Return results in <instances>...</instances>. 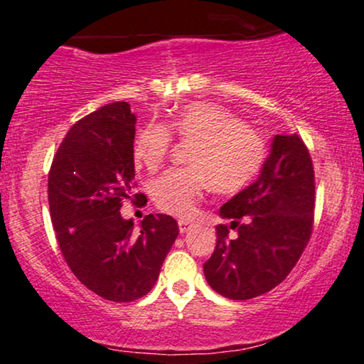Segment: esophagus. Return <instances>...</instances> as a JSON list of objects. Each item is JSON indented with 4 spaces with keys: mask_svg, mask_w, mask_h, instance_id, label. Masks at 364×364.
<instances>
[{
    "mask_svg": "<svg viewBox=\"0 0 364 364\" xmlns=\"http://www.w3.org/2000/svg\"><path fill=\"white\" fill-rule=\"evenodd\" d=\"M178 226H179V232H186L188 230H190L191 225H190V221H183L181 220L178 223Z\"/></svg>",
    "mask_w": 364,
    "mask_h": 364,
    "instance_id": "34e87169",
    "label": "esophagus"
}]
</instances>
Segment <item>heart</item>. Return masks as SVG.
Returning a JSON list of instances; mask_svg holds the SVG:
<instances>
[{
  "instance_id": "heart-1",
  "label": "heart",
  "mask_w": 364,
  "mask_h": 364,
  "mask_svg": "<svg viewBox=\"0 0 364 364\" xmlns=\"http://www.w3.org/2000/svg\"><path fill=\"white\" fill-rule=\"evenodd\" d=\"M193 144L191 166L169 169L149 186L159 210L191 218L208 186L216 193H236L259 171L264 161V139L243 119L221 105L198 101L179 109L169 126L149 123L133 143L136 168L154 171L171 151L173 134Z\"/></svg>"
}]
</instances>
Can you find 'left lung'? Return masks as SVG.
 Instances as JSON below:
<instances>
[{"label":"left lung","instance_id":"8db88e82","mask_svg":"<svg viewBox=\"0 0 364 364\" xmlns=\"http://www.w3.org/2000/svg\"><path fill=\"white\" fill-rule=\"evenodd\" d=\"M314 171L298 134H274L255 183L221 206L216 248L203 264L208 284L230 299H251L289 274L313 228ZM244 223H241L240 220ZM239 228L235 240L227 232Z\"/></svg>","mask_w":364,"mask_h":364}]
</instances>
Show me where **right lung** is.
<instances>
[{"mask_svg": "<svg viewBox=\"0 0 364 364\" xmlns=\"http://www.w3.org/2000/svg\"><path fill=\"white\" fill-rule=\"evenodd\" d=\"M134 126L126 101L85 116L63 139L48 176L51 221L68 266L86 288L116 303L151 291L179 232L169 215L144 216L138 230L121 216V203L133 200Z\"/></svg>", "mask_w": 364, "mask_h": 364, "instance_id": "1", "label": "right lung"}]
</instances>
